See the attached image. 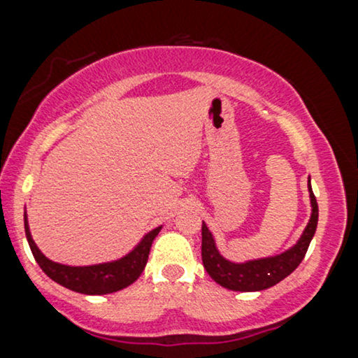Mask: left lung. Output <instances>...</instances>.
I'll use <instances>...</instances> for the list:
<instances>
[{"label": "left lung", "instance_id": "8db88e82", "mask_svg": "<svg viewBox=\"0 0 358 358\" xmlns=\"http://www.w3.org/2000/svg\"><path fill=\"white\" fill-rule=\"evenodd\" d=\"M308 195H310V220L305 227L303 234L296 240L295 245L287 248L278 255L253 258L245 262H231L220 253L215 242V236L208 230L206 223H201V260L205 270L208 272L218 285L234 292H260L277 285L283 278L288 277L307 253L308 245L315 235L318 223V205L317 198L312 192L308 176Z\"/></svg>", "mask_w": 358, "mask_h": 358}]
</instances>
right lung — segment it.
Instances as JSON below:
<instances>
[{
	"instance_id": "right-lung-1",
	"label": "right lung",
	"mask_w": 358,
	"mask_h": 358,
	"mask_svg": "<svg viewBox=\"0 0 358 358\" xmlns=\"http://www.w3.org/2000/svg\"><path fill=\"white\" fill-rule=\"evenodd\" d=\"M162 228L163 227H157L150 230L127 255L116 258V260L103 262L96 265L75 266L58 264V262L50 260L48 257L43 255L41 250L34 243L28 225V215L24 212V234H27V240L36 264L53 282L85 295L115 294V292L123 290L133 282H136L148 262L150 248H152L155 236L160 234Z\"/></svg>"
}]
</instances>
